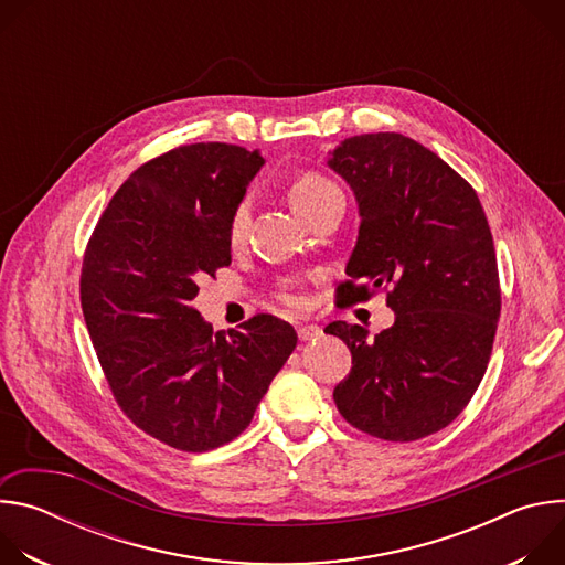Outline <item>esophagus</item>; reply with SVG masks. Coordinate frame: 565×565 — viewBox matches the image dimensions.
<instances>
[{
    "label": "esophagus",
    "mask_w": 565,
    "mask_h": 565,
    "mask_svg": "<svg viewBox=\"0 0 565 565\" xmlns=\"http://www.w3.org/2000/svg\"><path fill=\"white\" fill-rule=\"evenodd\" d=\"M297 335H299V340H301V342L317 340V338H321V329H319V327H315V324H301V327L297 329Z\"/></svg>",
    "instance_id": "esophagus-1"
}]
</instances>
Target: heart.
I'll return each mask as SVG.
<instances>
[{
	"mask_svg": "<svg viewBox=\"0 0 565 565\" xmlns=\"http://www.w3.org/2000/svg\"><path fill=\"white\" fill-rule=\"evenodd\" d=\"M335 192H340V188L319 172H299L288 183V199H290L292 207L297 210V214H301L306 221L321 203H324ZM248 216H250L248 203L241 201L234 207V212L230 216V227H227V238L232 246L241 244V238H244L246 227H248ZM284 299L292 301L288 295H284Z\"/></svg>",
	"mask_w": 565,
	"mask_h": 565,
	"instance_id": "b5f03b06",
	"label": "heart"
}]
</instances>
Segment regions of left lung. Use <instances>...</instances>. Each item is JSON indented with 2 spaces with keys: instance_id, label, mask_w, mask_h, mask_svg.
<instances>
[{
  "instance_id": "1",
  "label": "left lung",
  "mask_w": 565,
  "mask_h": 565,
  "mask_svg": "<svg viewBox=\"0 0 565 565\" xmlns=\"http://www.w3.org/2000/svg\"><path fill=\"white\" fill-rule=\"evenodd\" d=\"M329 168L351 185L362 216L340 292L366 301L384 288L395 312L373 340L347 321L324 329L353 358L333 399L355 429L412 443L445 429L486 375L501 315L488 216L458 172L402 134L351 136Z\"/></svg>"
}]
</instances>
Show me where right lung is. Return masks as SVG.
Masks as SVG:
<instances>
[{
    "instance_id": "1",
    "label": "right lung",
    "mask_w": 565,
    "mask_h": 565,
    "mask_svg": "<svg viewBox=\"0 0 565 565\" xmlns=\"http://www.w3.org/2000/svg\"><path fill=\"white\" fill-rule=\"evenodd\" d=\"M262 166L225 142L160 153L118 188L85 250L79 303L118 407L181 451L244 431L297 344L273 315L214 333L192 303L230 266V216Z\"/></svg>"
}]
</instances>
